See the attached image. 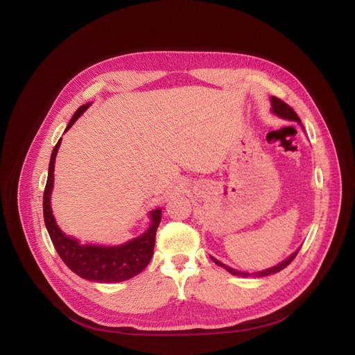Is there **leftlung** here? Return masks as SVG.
I'll return each mask as SVG.
<instances>
[{
    "label": "left lung",
    "instance_id": "8db88e82",
    "mask_svg": "<svg viewBox=\"0 0 355 355\" xmlns=\"http://www.w3.org/2000/svg\"><path fill=\"white\" fill-rule=\"evenodd\" d=\"M271 104H272V112L277 114V116H280V117H283V119H287V120H295V121H299L300 123V119H299V116L296 114V112L291 109V107L287 104V103H284L283 100H280V98H277V97H271ZM297 252H299V250L295 252V254H291L287 259H284L283 263H280L279 266H275V267H272V268H268V270H264V271H259V272H255V274H250V272H241V271H236V270H234V268H230V267H227V266H225V264H222L220 261H218V259H214L213 258V261L218 266H220V267H223L227 272H230V274H234V275H238V277H251V275H254V277H266V275H270V274H275V272H279V271H282V270H284L293 259L296 258V255H297Z\"/></svg>",
    "mask_w": 355,
    "mask_h": 355
}]
</instances>
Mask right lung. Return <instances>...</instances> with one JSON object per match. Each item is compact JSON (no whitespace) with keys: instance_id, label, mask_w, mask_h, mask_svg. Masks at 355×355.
Listing matches in <instances>:
<instances>
[{"instance_id":"obj_1","label":"right lung","mask_w":355,"mask_h":355,"mask_svg":"<svg viewBox=\"0 0 355 355\" xmlns=\"http://www.w3.org/2000/svg\"><path fill=\"white\" fill-rule=\"evenodd\" d=\"M88 105L89 104H84L76 110V113L68 123L67 130L73 125L76 119L88 109ZM59 145L60 139L52 152L48 181H46V187L43 193V219L56 252L62 258L67 267L76 275H80L81 279L97 283H119L132 279V277L144 271V268L149 264V261L153 255L157 229L161 222V210L158 209L150 213V226L142 236L135 238L120 246L80 245V242L76 239L65 236L58 227L51 209V191L53 187L55 158Z\"/></svg>"}]
</instances>
